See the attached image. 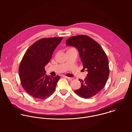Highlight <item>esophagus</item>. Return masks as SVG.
<instances>
[{
  "instance_id": "1",
  "label": "esophagus",
  "mask_w": 132,
  "mask_h": 132,
  "mask_svg": "<svg viewBox=\"0 0 132 132\" xmlns=\"http://www.w3.org/2000/svg\"><path fill=\"white\" fill-rule=\"evenodd\" d=\"M66 78H67L69 80H70V81H72V80L74 79L73 78H71V77H65Z\"/></svg>"
}]
</instances>
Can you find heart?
<instances>
[{
  "instance_id": "obj_1",
  "label": "heart",
  "mask_w": 132,
  "mask_h": 132,
  "mask_svg": "<svg viewBox=\"0 0 132 132\" xmlns=\"http://www.w3.org/2000/svg\"><path fill=\"white\" fill-rule=\"evenodd\" d=\"M74 49V48H71V49H69V50H70V49Z\"/></svg>"
}]
</instances>
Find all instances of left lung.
I'll return each mask as SVG.
<instances>
[{
    "label": "left lung",
    "mask_w": 132,
    "mask_h": 132,
    "mask_svg": "<svg viewBox=\"0 0 132 132\" xmlns=\"http://www.w3.org/2000/svg\"><path fill=\"white\" fill-rule=\"evenodd\" d=\"M65 44L78 49L83 70L86 69L88 72L84 80L79 79L81 86L75 93L81 97L90 98L101 91L108 79L109 68L107 55L100 45L87 36L70 37Z\"/></svg>",
    "instance_id": "obj_1"
}]
</instances>
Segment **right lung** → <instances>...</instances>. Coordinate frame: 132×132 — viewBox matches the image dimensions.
<instances>
[{"instance_id": "1", "label": "right lung", "mask_w": 132, "mask_h": 132, "mask_svg": "<svg viewBox=\"0 0 132 132\" xmlns=\"http://www.w3.org/2000/svg\"><path fill=\"white\" fill-rule=\"evenodd\" d=\"M62 38H42L29 47L22 59L19 68L21 83L26 93L35 98L45 99L55 90L60 77L46 75L45 67Z\"/></svg>"}]
</instances>
